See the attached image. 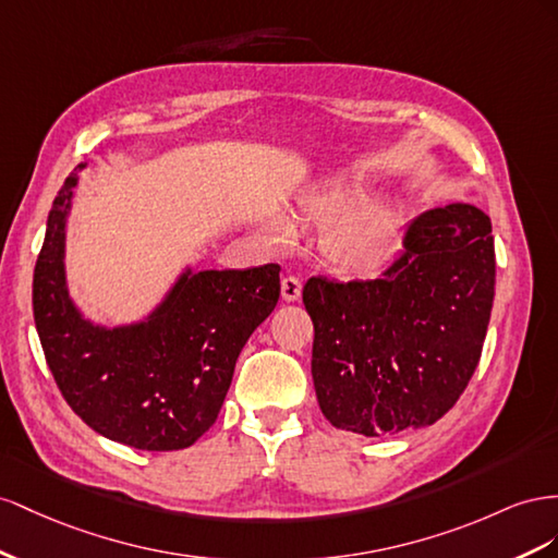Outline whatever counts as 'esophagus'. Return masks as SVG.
Listing matches in <instances>:
<instances>
[{
  "label": "esophagus",
  "mask_w": 558,
  "mask_h": 558,
  "mask_svg": "<svg viewBox=\"0 0 558 558\" xmlns=\"http://www.w3.org/2000/svg\"><path fill=\"white\" fill-rule=\"evenodd\" d=\"M299 296H301V280L296 276H284L282 278V299L296 301Z\"/></svg>",
  "instance_id": "1"
}]
</instances>
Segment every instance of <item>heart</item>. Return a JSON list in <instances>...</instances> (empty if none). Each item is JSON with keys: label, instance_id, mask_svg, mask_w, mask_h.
I'll return each mask as SVG.
<instances>
[{"label": "heart", "instance_id": "1", "mask_svg": "<svg viewBox=\"0 0 558 558\" xmlns=\"http://www.w3.org/2000/svg\"><path fill=\"white\" fill-rule=\"evenodd\" d=\"M294 215L299 225L325 231V259L343 276L374 278L384 274L400 252L402 217L392 208L372 205L362 189L345 182L313 186L299 198ZM266 235L270 243L288 245L294 231L282 217H274Z\"/></svg>", "mask_w": 558, "mask_h": 558}]
</instances>
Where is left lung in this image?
<instances>
[{"label": "left lung", "mask_w": 558, "mask_h": 558, "mask_svg": "<svg viewBox=\"0 0 558 558\" xmlns=\"http://www.w3.org/2000/svg\"><path fill=\"white\" fill-rule=\"evenodd\" d=\"M493 296L490 219L465 203L411 219L380 278H308L311 372L327 421L367 437L439 421L480 364Z\"/></svg>", "instance_id": "obj_1"}]
</instances>
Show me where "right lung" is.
<instances>
[{
	"label": "right lung",
	"instance_id": "right-lung-1",
	"mask_svg": "<svg viewBox=\"0 0 558 558\" xmlns=\"http://www.w3.org/2000/svg\"><path fill=\"white\" fill-rule=\"evenodd\" d=\"M76 184L60 186L32 278L46 364L95 433L142 451H178L217 421L235 360L280 296V266L184 276L149 323L100 329L65 290V219Z\"/></svg>",
	"mask_w": 558,
	"mask_h": 558
}]
</instances>
